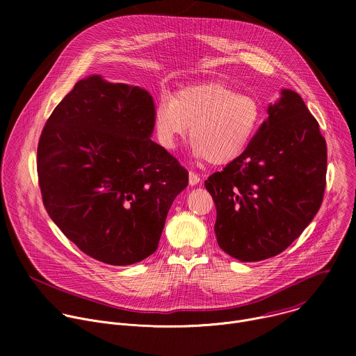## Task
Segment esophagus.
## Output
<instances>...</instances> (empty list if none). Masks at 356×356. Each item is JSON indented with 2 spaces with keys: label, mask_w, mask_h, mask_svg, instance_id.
<instances>
[{
  "label": "esophagus",
  "mask_w": 356,
  "mask_h": 356,
  "mask_svg": "<svg viewBox=\"0 0 356 356\" xmlns=\"http://www.w3.org/2000/svg\"><path fill=\"white\" fill-rule=\"evenodd\" d=\"M188 183H190V186L198 184L200 183V176L197 173H194V172H190L188 173Z\"/></svg>",
  "instance_id": "34e87169"
}]
</instances>
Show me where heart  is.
<instances>
[{
  "label": "heart",
  "mask_w": 356,
  "mask_h": 356,
  "mask_svg": "<svg viewBox=\"0 0 356 356\" xmlns=\"http://www.w3.org/2000/svg\"><path fill=\"white\" fill-rule=\"evenodd\" d=\"M154 124L161 145L173 150L190 127L191 155L201 162L228 165L238 159L261 124L258 101L221 83L186 87L161 99Z\"/></svg>",
  "instance_id": "1"
}]
</instances>
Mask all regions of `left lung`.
<instances>
[{"label": "left lung", "instance_id": "left-lung-1", "mask_svg": "<svg viewBox=\"0 0 356 356\" xmlns=\"http://www.w3.org/2000/svg\"><path fill=\"white\" fill-rule=\"evenodd\" d=\"M325 173L317 120L296 91L282 88L243 154L204 181L220 248L241 262L279 255L320 210Z\"/></svg>", "mask_w": 356, "mask_h": 356}]
</instances>
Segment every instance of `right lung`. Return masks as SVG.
<instances>
[{
	"instance_id": "add662e5",
	"label": "right lung",
	"mask_w": 356,
	"mask_h": 356,
	"mask_svg": "<svg viewBox=\"0 0 356 356\" xmlns=\"http://www.w3.org/2000/svg\"><path fill=\"white\" fill-rule=\"evenodd\" d=\"M154 98L99 74L79 80L38 145L44 209L86 255L113 266L156 249L188 173L154 134Z\"/></svg>"
}]
</instances>
